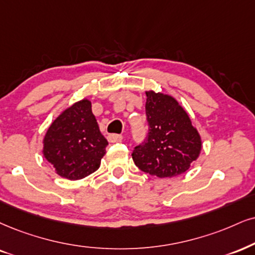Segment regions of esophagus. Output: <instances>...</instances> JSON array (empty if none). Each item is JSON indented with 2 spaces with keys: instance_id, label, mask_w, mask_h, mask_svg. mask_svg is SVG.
<instances>
[{
  "instance_id": "1",
  "label": "esophagus",
  "mask_w": 255,
  "mask_h": 255,
  "mask_svg": "<svg viewBox=\"0 0 255 255\" xmlns=\"http://www.w3.org/2000/svg\"><path fill=\"white\" fill-rule=\"evenodd\" d=\"M108 139H109L110 143L122 142V140H123V136H122V134H117V133H111V134H109Z\"/></svg>"
}]
</instances>
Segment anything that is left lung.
I'll use <instances>...</instances> for the list:
<instances>
[{
    "instance_id": "left-lung-1",
    "label": "left lung",
    "mask_w": 255,
    "mask_h": 255,
    "mask_svg": "<svg viewBox=\"0 0 255 255\" xmlns=\"http://www.w3.org/2000/svg\"><path fill=\"white\" fill-rule=\"evenodd\" d=\"M149 132L134 146L132 159L140 170L159 178L183 174L196 161L202 140L185 110L171 96L146 92Z\"/></svg>"
}]
</instances>
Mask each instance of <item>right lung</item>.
<instances>
[{"instance_id": "add662e5", "label": "right lung", "mask_w": 255, "mask_h": 255, "mask_svg": "<svg viewBox=\"0 0 255 255\" xmlns=\"http://www.w3.org/2000/svg\"><path fill=\"white\" fill-rule=\"evenodd\" d=\"M108 140L100 132L89 99L73 104L52 123L43 156L61 177L81 180L98 170Z\"/></svg>"}]
</instances>
